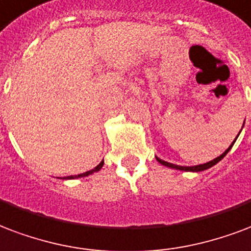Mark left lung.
Wrapping results in <instances>:
<instances>
[{"label": "left lung", "mask_w": 251, "mask_h": 251, "mask_svg": "<svg viewBox=\"0 0 251 251\" xmlns=\"http://www.w3.org/2000/svg\"><path fill=\"white\" fill-rule=\"evenodd\" d=\"M241 133V131H239ZM239 135V134H238ZM238 135H237V138H238ZM235 138V140H237ZM235 141H233V144L230 145L227 149L225 150L224 153L221 154L220 157H217V158H214L213 161H209V162L206 163H202V165H197V166H178V165H174V163H170V162H166V161H162V159L157 158V161H158L159 163H162L163 166H168V168H172V169H176V170H183V172H202V170H206V169L211 168V166H214L215 163H218L221 161V159L224 158L226 154L229 153V150L233 148V145H234Z\"/></svg>", "instance_id": "left-lung-1"}]
</instances>
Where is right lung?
Wrapping results in <instances>:
<instances>
[{"instance_id": "1", "label": "right lung", "mask_w": 251, "mask_h": 251, "mask_svg": "<svg viewBox=\"0 0 251 251\" xmlns=\"http://www.w3.org/2000/svg\"><path fill=\"white\" fill-rule=\"evenodd\" d=\"M102 166H103V161H101V162H100V165H97L96 168L92 169V170H89V172H85V173H82V174H78V176H69V177H65L64 179H73V178L86 177V176H89V174H93V173H94V172H98V170H100V169H101Z\"/></svg>"}]
</instances>
